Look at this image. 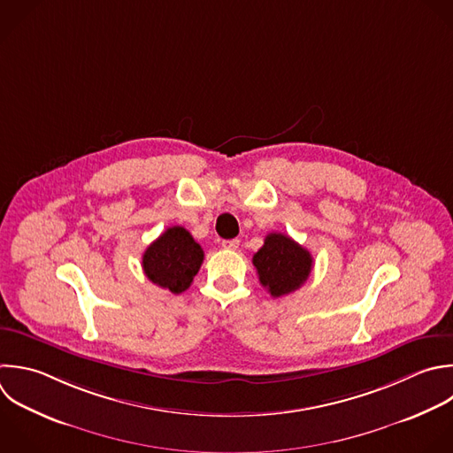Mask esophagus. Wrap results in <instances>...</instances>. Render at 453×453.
I'll return each mask as SVG.
<instances>
[{
  "instance_id": "1",
  "label": "esophagus",
  "mask_w": 453,
  "mask_h": 453,
  "mask_svg": "<svg viewBox=\"0 0 453 453\" xmlns=\"http://www.w3.org/2000/svg\"><path fill=\"white\" fill-rule=\"evenodd\" d=\"M239 239H226V241H223L221 242V246L225 248V250H237L239 248Z\"/></svg>"
}]
</instances>
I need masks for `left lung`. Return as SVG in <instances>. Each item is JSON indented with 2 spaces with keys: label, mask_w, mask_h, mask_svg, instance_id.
I'll use <instances>...</instances> for the list:
<instances>
[{
  "label": "left lung",
  "mask_w": 453,
  "mask_h": 453,
  "mask_svg": "<svg viewBox=\"0 0 453 453\" xmlns=\"http://www.w3.org/2000/svg\"><path fill=\"white\" fill-rule=\"evenodd\" d=\"M262 287L273 297L287 296L297 290L310 276L313 258L308 250L283 234H269L264 246L253 255Z\"/></svg>",
  "instance_id": "obj_1"
}]
</instances>
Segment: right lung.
<instances>
[{"label":"right lung","instance_id":"add662e5","mask_svg":"<svg viewBox=\"0 0 453 453\" xmlns=\"http://www.w3.org/2000/svg\"><path fill=\"white\" fill-rule=\"evenodd\" d=\"M203 262V250L184 226H170L143 253L147 278L173 294L188 290Z\"/></svg>","mask_w":453,"mask_h":453}]
</instances>
